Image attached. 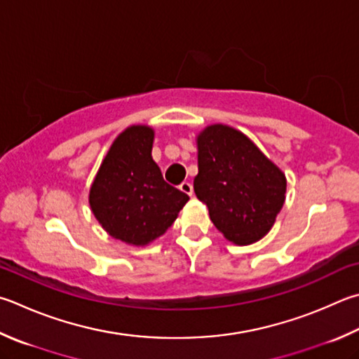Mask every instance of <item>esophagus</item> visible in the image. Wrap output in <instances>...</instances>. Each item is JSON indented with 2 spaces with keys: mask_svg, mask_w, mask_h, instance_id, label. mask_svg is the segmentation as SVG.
<instances>
[{
  "mask_svg": "<svg viewBox=\"0 0 359 359\" xmlns=\"http://www.w3.org/2000/svg\"><path fill=\"white\" fill-rule=\"evenodd\" d=\"M179 190L182 193L188 194V196H191V194H193V185L190 184V182H182V184L179 185Z\"/></svg>",
  "mask_w": 359,
  "mask_h": 359,
  "instance_id": "1",
  "label": "esophagus"
}]
</instances>
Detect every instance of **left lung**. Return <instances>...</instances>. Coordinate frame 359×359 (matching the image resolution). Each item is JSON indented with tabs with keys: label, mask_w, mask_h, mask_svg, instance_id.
<instances>
[{
	"label": "left lung",
	"mask_w": 359,
	"mask_h": 359,
	"mask_svg": "<svg viewBox=\"0 0 359 359\" xmlns=\"http://www.w3.org/2000/svg\"><path fill=\"white\" fill-rule=\"evenodd\" d=\"M194 193L215 227L236 245H251L275 224L285 199L284 172L238 130L215 123L198 135Z\"/></svg>",
	"instance_id": "1"
}]
</instances>
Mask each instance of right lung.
Masks as SVG:
<instances>
[{
    "label": "right lung",
    "mask_w": 359,
    "mask_h": 359,
    "mask_svg": "<svg viewBox=\"0 0 359 359\" xmlns=\"http://www.w3.org/2000/svg\"><path fill=\"white\" fill-rule=\"evenodd\" d=\"M154 130L132 126L109 147L90 185L89 204L109 236L144 246L168 231L190 199L169 185L152 158Z\"/></svg>",
    "instance_id": "add662e5"
}]
</instances>
